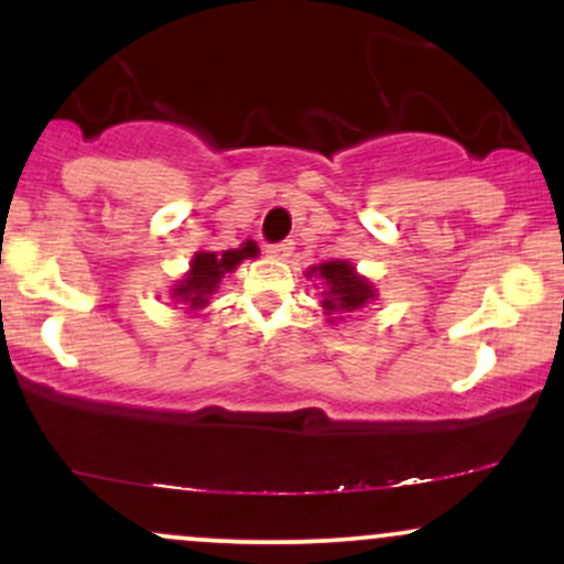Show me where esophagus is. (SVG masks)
<instances>
[{
  "instance_id": "34e87169",
  "label": "esophagus",
  "mask_w": 564,
  "mask_h": 564,
  "mask_svg": "<svg viewBox=\"0 0 564 564\" xmlns=\"http://www.w3.org/2000/svg\"><path fill=\"white\" fill-rule=\"evenodd\" d=\"M291 251H294V243H291V241H281V243H270L268 246V254L275 257V260H286V257H291Z\"/></svg>"
}]
</instances>
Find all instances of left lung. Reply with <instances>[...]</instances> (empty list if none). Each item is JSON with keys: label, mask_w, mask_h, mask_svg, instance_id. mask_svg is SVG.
Masks as SVG:
<instances>
[{"label": "left lung", "mask_w": 564, "mask_h": 564, "mask_svg": "<svg viewBox=\"0 0 564 564\" xmlns=\"http://www.w3.org/2000/svg\"><path fill=\"white\" fill-rule=\"evenodd\" d=\"M318 275L323 283H326V291H323V310L326 315H332L328 323H334L339 315L355 313V310L366 307L368 302L377 300V291H373L371 283L366 281L364 275L355 273V268L345 260L323 262L318 268H310L307 278Z\"/></svg>", "instance_id": "1"}]
</instances>
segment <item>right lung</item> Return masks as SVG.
Segmentation results:
<instances>
[{
	"label": "right lung",
	"instance_id": "add662e5",
	"mask_svg": "<svg viewBox=\"0 0 564 564\" xmlns=\"http://www.w3.org/2000/svg\"><path fill=\"white\" fill-rule=\"evenodd\" d=\"M257 254H260V249H257L254 241H246L243 246H238V249L228 251H198L191 260L187 275L174 283L172 296L180 304H185L187 313H198L200 307L209 304V296L219 289L223 278L232 273L243 260Z\"/></svg>",
	"mask_w": 564,
	"mask_h": 564
}]
</instances>
